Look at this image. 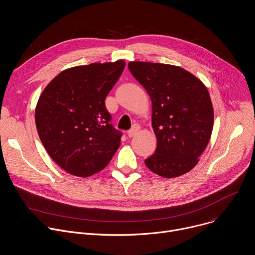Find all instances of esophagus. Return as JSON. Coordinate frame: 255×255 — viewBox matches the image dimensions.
Here are the masks:
<instances>
[{
	"label": "esophagus",
	"instance_id": "34e87169",
	"mask_svg": "<svg viewBox=\"0 0 255 255\" xmlns=\"http://www.w3.org/2000/svg\"><path fill=\"white\" fill-rule=\"evenodd\" d=\"M140 130V127H139V125H137V124H134L133 125V127H132V129L131 130H129L128 131V133H127V135H128V137H134L137 133H138V131Z\"/></svg>",
	"mask_w": 255,
	"mask_h": 255
}]
</instances>
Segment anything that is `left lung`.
Masks as SVG:
<instances>
[{
    "label": "left lung",
    "instance_id": "left-lung-1",
    "mask_svg": "<svg viewBox=\"0 0 255 255\" xmlns=\"http://www.w3.org/2000/svg\"><path fill=\"white\" fill-rule=\"evenodd\" d=\"M128 67L152 104L157 146L145 164L166 178L189 172L199 162L213 130L214 110L208 89L179 66L130 61Z\"/></svg>",
    "mask_w": 255,
    "mask_h": 255
}]
</instances>
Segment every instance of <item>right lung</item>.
<instances>
[{
  "mask_svg": "<svg viewBox=\"0 0 255 255\" xmlns=\"http://www.w3.org/2000/svg\"><path fill=\"white\" fill-rule=\"evenodd\" d=\"M125 61L62 70L43 90L35 109L38 135L49 156L68 173L87 177L107 166L120 146L105 100Z\"/></svg>",
  "mask_w": 255,
  "mask_h": 255,
  "instance_id": "obj_1",
  "label": "right lung"
}]
</instances>
